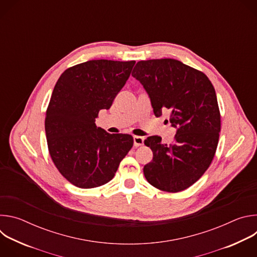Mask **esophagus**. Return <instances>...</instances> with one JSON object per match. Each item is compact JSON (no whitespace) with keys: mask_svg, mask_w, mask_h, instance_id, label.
<instances>
[{"mask_svg":"<svg viewBox=\"0 0 257 257\" xmlns=\"http://www.w3.org/2000/svg\"><path fill=\"white\" fill-rule=\"evenodd\" d=\"M133 140H134V146H141L144 142V138L141 137V136H134L133 137Z\"/></svg>","mask_w":257,"mask_h":257,"instance_id":"esophagus-1","label":"esophagus"}]
</instances>
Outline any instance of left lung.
Instances as JSON below:
<instances>
[{
  "mask_svg": "<svg viewBox=\"0 0 257 257\" xmlns=\"http://www.w3.org/2000/svg\"><path fill=\"white\" fill-rule=\"evenodd\" d=\"M132 76L148 92L155 116L168 109L177 129L172 144L157 135L144 140L154 154L144 176L160 190H185L208 169L216 151L221 115L215 90L204 73L174 59L137 62Z\"/></svg>",
  "mask_w": 257,
  "mask_h": 257,
  "instance_id": "obj_1",
  "label": "left lung"
}]
</instances>
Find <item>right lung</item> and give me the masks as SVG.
Segmentation results:
<instances>
[{"instance_id":"1","label":"right lung","mask_w":257,"mask_h":257,"mask_svg":"<svg viewBox=\"0 0 257 257\" xmlns=\"http://www.w3.org/2000/svg\"><path fill=\"white\" fill-rule=\"evenodd\" d=\"M135 61H87L65 70L53 90L45 120L50 156L64 178L88 189L111 181L133 146L129 134L96 127L100 109L111 107Z\"/></svg>"}]
</instances>
